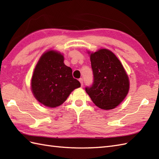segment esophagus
<instances>
[{
    "mask_svg": "<svg viewBox=\"0 0 159 159\" xmlns=\"http://www.w3.org/2000/svg\"><path fill=\"white\" fill-rule=\"evenodd\" d=\"M79 81H80V85H81V86L83 87V80L82 78H80V79H79Z\"/></svg>",
    "mask_w": 159,
    "mask_h": 159,
    "instance_id": "34e87169",
    "label": "esophagus"
}]
</instances>
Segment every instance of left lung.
Instances as JSON below:
<instances>
[{
  "label": "left lung",
  "instance_id": "1",
  "mask_svg": "<svg viewBox=\"0 0 159 159\" xmlns=\"http://www.w3.org/2000/svg\"><path fill=\"white\" fill-rule=\"evenodd\" d=\"M93 83L85 87L93 102L102 109H113L122 102L129 90V80L114 54L100 49L90 55Z\"/></svg>",
  "mask_w": 159,
  "mask_h": 159
}]
</instances>
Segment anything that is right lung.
I'll return each instance as SVG.
<instances>
[{
	"label": "right lung",
	"mask_w": 159,
	"mask_h": 159,
	"mask_svg": "<svg viewBox=\"0 0 159 159\" xmlns=\"http://www.w3.org/2000/svg\"><path fill=\"white\" fill-rule=\"evenodd\" d=\"M63 56L53 50L43 54L31 79L33 95L39 102L50 108L63 104L74 89L80 87L72 76V70L63 63Z\"/></svg>",
	"instance_id": "obj_1"
}]
</instances>
